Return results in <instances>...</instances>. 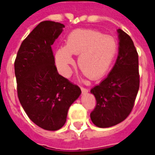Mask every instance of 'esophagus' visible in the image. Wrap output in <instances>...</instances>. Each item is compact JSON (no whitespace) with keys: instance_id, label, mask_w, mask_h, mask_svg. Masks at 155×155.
I'll list each match as a JSON object with an SVG mask.
<instances>
[{"instance_id":"1","label":"esophagus","mask_w":155,"mask_h":155,"mask_svg":"<svg viewBox=\"0 0 155 155\" xmlns=\"http://www.w3.org/2000/svg\"><path fill=\"white\" fill-rule=\"evenodd\" d=\"M80 88H81V91H82L83 94H85V93H87V92H88V89H87V88H85V87H80Z\"/></svg>"}]
</instances>
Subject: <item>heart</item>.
<instances>
[{
	"label": "heart",
	"instance_id": "1",
	"mask_svg": "<svg viewBox=\"0 0 155 155\" xmlns=\"http://www.w3.org/2000/svg\"><path fill=\"white\" fill-rule=\"evenodd\" d=\"M117 51L116 40L109 35L92 30H75L66 39L65 46L55 52V63L59 72L69 76L74 63L72 54H80L78 66L91 80L103 76L112 65Z\"/></svg>",
	"mask_w": 155,
	"mask_h": 155
}]
</instances>
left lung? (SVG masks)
<instances>
[{
  "label": "left lung",
  "mask_w": 155,
  "mask_h": 155,
  "mask_svg": "<svg viewBox=\"0 0 155 155\" xmlns=\"http://www.w3.org/2000/svg\"><path fill=\"white\" fill-rule=\"evenodd\" d=\"M118 56L108 75L91 89L97 104L90 114L100 128L116 125L131 113L139 89L138 54L131 38L120 29Z\"/></svg>",
  "instance_id": "8db88e82"
}]
</instances>
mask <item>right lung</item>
Here are the masks:
<instances>
[{
    "label": "right lung",
    "mask_w": 155,
    "mask_h": 155,
    "mask_svg": "<svg viewBox=\"0 0 155 155\" xmlns=\"http://www.w3.org/2000/svg\"><path fill=\"white\" fill-rule=\"evenodd\" d=\"M63 24L40 22L21 42L14 62L19 101L30 120L46 130L63 127L68 109L81 94L77 85L58 73L51 45Z\"/></svg>",
    "instance_id": "1"
}]
</instances>
